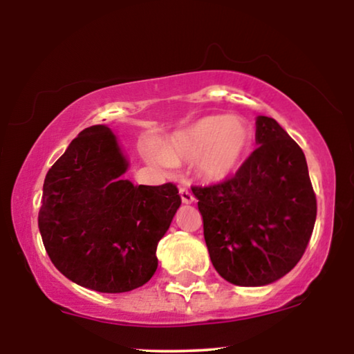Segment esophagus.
I'll use <instances>...</instances> for the list:
<instances>
[{
	"label": "esophagus",
	"instance_id": "esophagus-1",
	"mask_svg": "<svg viewBox=\"0 0 354 354\" xmlns=\"http://www.w3.org/2000/svg\"><path fill=\"white\" fill-rule=\"evenodd\" d=\"M179 196H181V201L183 203H192L196 201V197H194V194L189 191L187 187H181L179 189Z\"/></svg>",
	"mask_w": 354,
	"mask_h": 354
}]
</instances>
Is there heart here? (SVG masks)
<instances>
[{
  "instance_id": "1",
  "label": "heart",
  "mask_w": 354,
  "mask_h": 354,
  "mask_svg": "<svg viewBox=\"0 0 354 354\" xmlns=\"http://www.w3.org/2000/svg\"><path fill=\"white\" fill-rule=\"evenodd\" d=\"M252 142V128L243 118L208 115L173 133L162 147L146 142L142 153L160 170H171L179 162L197 160L198 175L207 181L220 183L241 168Z\"/></svg>"
}]
</instances>
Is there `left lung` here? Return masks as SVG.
I'll use <instances>...</instances> for the list:
<instances>
[{"label": "left lung", "instance_id": "obj_1", "mask_svg": "<svg viewBox=\"0 0 354 354\" xmlns=\"http://www.w3.org/2000/svg\"><path fill=\"white\" fill-rule=\"evenodd\" d=\"M258 147L232 178L192 186L210 260L234 286L260 287L292 271L316 221L305 153L274 118H257Z\"/></svg>", "mask_w": 354, "mask_h": 354}]
</instances>
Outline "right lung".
I'll list each match as a JSON object with an SVG mask.
<instances>
[{"label": "right lung", "mask_w": 354, "mask_h": 354, "mask_svg": "<svg viewBox=\"0 0 354 354\" xmlns=\"http://www.w3.org/2000/svg\"><path fill=\"white\" fill-rule=\"evenodd\" d=\"M106 125L84 128L49 168L38 227L53 265L78 286L129 292L157 270V243L181 205L173 183L134 186Z\"/></svg>", "instance_id": "obj_1"}]
</instances>
